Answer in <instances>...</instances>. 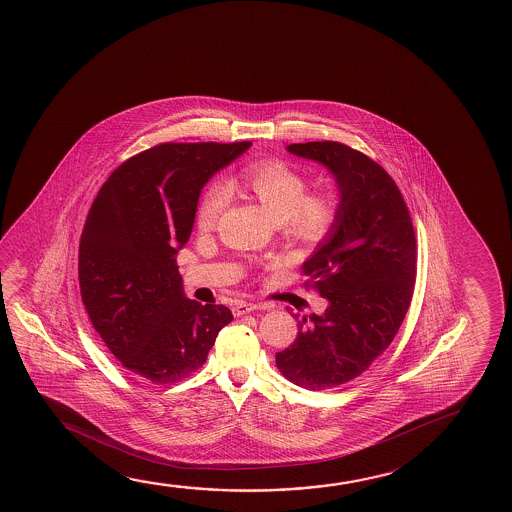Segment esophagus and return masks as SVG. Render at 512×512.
<instances>
[{"instance_id": "obj_1", "label": "esophagus", "mask_w": 512, "mask_h": 512, "mask_svg": "<svg viewBox=\"0 0 512 512\" xmlns=\"http://www.w3.org/2000/svg\"><path fill=\"white\" fill-rule=\"evenodd\" d=\"M266 308H268V305H262V303H244V301H241V303L232 307V314L239 317V315L250 314L255 310H266Z\"/></svg>"}]
</instances>
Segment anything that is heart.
Here are the masks:
<instances>
[{"mask_svg":"<svg viewBox=\"0 0 512 512\" xmlns=\"http://www.w3.org/2000/svg\"><path fill=\"white\" fill-rule=\"evenodd\" d=\"M228 189H244L259 200L269 218L282 225L285 236L299 244L315 246L330 236L339 221V197L331 191L307 193V179L278 159L259 161L243 168L225 186L211 184L198 202L195 221L211 232L228 202Z\"/></svg>","mask_w":512,"mask_h":512,"instance_id":"b5f03b06","label":"heart"}]
</instances>
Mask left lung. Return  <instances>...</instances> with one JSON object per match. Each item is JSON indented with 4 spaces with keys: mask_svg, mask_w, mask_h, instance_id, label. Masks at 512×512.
Listing matches in <instances>:
<instances>
[{
    "mask_svg": "<svg viewBox=\"0 0 512 512\" xmlns=\"http://www.w3.org/2000/svg\"><path fill=\"white\" fill-rule=\"evenodd\" d=\"M287 152L333 175L340 213L303 262L328 307L294 314L298 337L276 365L292 383L326 390L360 376L392 344L413 296L417 241L401 191L376 161L339 142L292 143Z\"/></svg>",
    "mask_w": 512,
    "mask_h": 512,
    "instance_id": "8db88e82",
    "label": "left lung"
}]
</instances>
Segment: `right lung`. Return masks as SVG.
<instances>
[{
  "label": "right lung",
  "instance_id": "add662e5",
  "mask_svg": "<svg viewBox=\"0 0 512 512\" xmlns=\"http://www.w3.org/2000/svg\"><path fill=\"white\" fill-rule=\"evenodd\" d=\"M250 147L161 143L118 166L88 211L79 241L88 317L115 358L152 383L197 370L232 321L227 307L184 294L175 260L205 184Z\"/></svg>",
  "mask_w": 512,
  "mask_h": 512
}]
</instances>
